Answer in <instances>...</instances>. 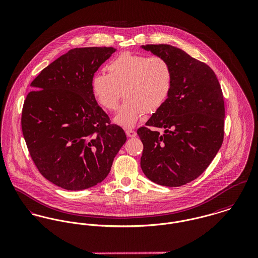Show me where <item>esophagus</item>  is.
Here are the masks:
<instances>
[{
  "label": "esophagus",
  "instance_id": "esophagus-1",
  "mask_svg": "<svg viewBox=\"0 0 258 258\" xmlns=\"http://www.w3.org/2000/svg\"><path fill=\"white\" fill-rule=\"evenodd\" d=\"M125 134L128 138H136L137 137V132L133 130H125Z\"/></svg>",
  "mask_w": 258,
  "mask_h": 258
}]
</instances>
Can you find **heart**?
<instances>
[{"label":"heart","instance_id":"heart-1","mask_svg":"<svg viewBox=\"0 0 258 258\" xmlns=\"http://www.w3.org/2000/svg\"><path fill=\"white\" fill-rule=\"evenodd\" d=\"M107 74L96 73L91 91L102 108L115 111L122 94L125 101L115 116L116 123L133 127L145 113L157 112L173 87V71L163 58L122 53L107 64Z\"/></svg>","mask_w":258,"mask_h":258}]
</instances>
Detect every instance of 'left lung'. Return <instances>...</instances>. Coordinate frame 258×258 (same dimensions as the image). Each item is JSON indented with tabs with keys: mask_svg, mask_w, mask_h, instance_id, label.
Returning <instances> with one entry per match:
<instances>
[{
	"mask_svg": "<svg viewBox=\"0 0 258 258\" xmlns=\"http://www.w3.org/2000/svg\"><path fill=\"white\" fill-rule=\"evenodd\" d=\"M141 48L166 59L173 87L165 104L138 130L143 143L140 167L151 181L179 186L199 178L215 158L224 139L225 105L215 73L177 47L159 44Z\"/></svg>",
	"mask_w": 258,
	"mask_h": 258,
	"instance_id": "8db88e82",
	"label": "left lung"
}]
</instances>
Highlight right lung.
Returning <instances> with one entry per match:
<instances>
[{
  "instance_id": "right-lung-1",
  "label": "right lung",
  "mask_w": 258,
  "mask_h": 258,
  "mask_svg": "<svg viewBox=\"0 0 258 258\" xmlns=\"http://www.w3.org/2000/svg\"><path fill=\"white\" fill-rule=\"evenodd\" d=\"M113 47L70 50L47 66L30 86L21 127L41 175L68 190L98 184L126 141L91 91V79L115 52Z\"/></svg>"
}]
</instances>
